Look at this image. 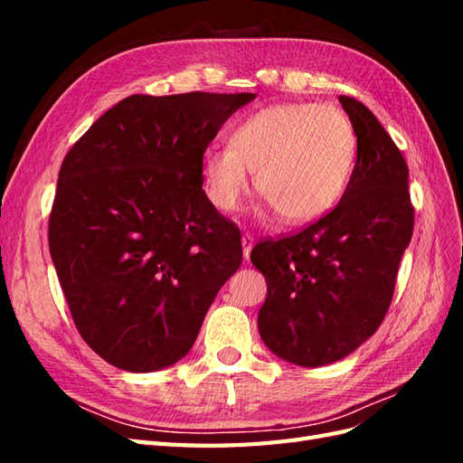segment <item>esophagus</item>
Returning a JSON list of instances; mask_svg holds the SVG:
<instances>
[{
    "label": "esophagus",
    "instance_id": "34e87169",
    "mask_svg": "<svg viewBox=\"0 0 463 463\" xmlns=\"http://www.w3.org/2000/svg\"><path fill=\"white\" fill-rule=\"evenodd\" d=\"M241 243H243V257H245V260H249L250 249H253V235L245 233V235L241 237Z\"/></svg>",
    "mask_w": 463,
    "mask_h": 463
}]
</instances>
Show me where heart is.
Instances as JSON below:
<instances>
[{
  "instance_id": "1",
  "label": "heart",
  "mask_w": 463,
  "mask_h": 463,
  "mask_svg": "<svg viewBox=\"0 0 463 463\" xmlns=\"http://www.w3.org/2000/svg\"><path fill=\"white\" fill-rule=\"evenodd\" d=\"M357 135L342 109L311 102L262 108L235 125L230 145L203 154L208 199L235 213L253 185L270 214L291 226L317 222L338 204L352 177Z\"/></svg>"
}]
</instances>
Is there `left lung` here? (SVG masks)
I'll return each instance as SVG.
<instances>
[{
  "label": "left lung",
  "mask_w": 463,
  "mask_h": 463,
  "mask_svg": "<svg viewBox=\"0 0 463 463\" xmlns=\"http://www.w3.org/2000/svg\"><path fill=\"white\" fill-rule=\"evenodd\" d=\"M340 104L357 135V162L332 213L250 262L266 278L259 334L274 355L299 367L340 361L381 326L413 233L408 164L373 111Z\"/></svg>",
  "instance_id": "left-lung-1"
}]
</instances>
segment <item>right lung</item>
Wrapping results in <instances>:
<instances>
[{
	"label": "right lung",
	"mask_w": 463,
	"mask_h": 463,
	"mask_svg": "<svg viewBox=\"0 0 463 463\" xmlns=\"http://www.w3.org/2000/svg\"><path fill=\"white\" fill-rule=\"evenodd\" d=\"M255 94H133L67 152L50 253L75 326L109 365L152 373L189 354L243 259L208 201L203 154Z\"/></svg>",
	"instance_id": "right-lung-1"
}]
</instances>
